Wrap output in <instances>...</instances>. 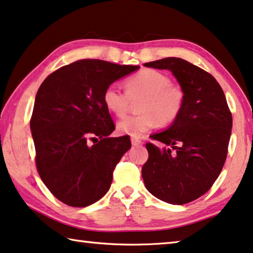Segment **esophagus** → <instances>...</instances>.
<instances>
[{
    "instance_id": "1",
    "label": "esophagus",
    "mask_w": 253,
    "mask_h": 253,
    "mask_svg": "<svg viewBox=\"0 0 253 253\" xmlns=\"http://www.w3.org/2000/svg\"><path fill=\"white\" fill-rule=\"evenodd\" d=\"M142 143V141L139 138H136V137H131V144H133L134 146H137L139 144Z\"/></svg>"
}]
</instances>
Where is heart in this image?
I'll return each instance as SVG.
<instances>
[{
  "label": "heart",
  "instance_id": "b5f03b06",
  "mask_svg": "<svg viewBox=\"0 0 253 253\" xmlns=\"http://www.w3.org/2000/svg\"><path fill=\"white\" fill-rule=\"evenodd\" d=\"M126 92L115 84L108 85L102 93L103 105L111 114L123 117L129 109L130 100L139 98V114L123 118L117 124V130L123 135L139 137L158 124L170 125L179 117L184 102V93L178 85L171 84V79L153 69L142 70L125 81Z\"/></svg>",
  "mask_w": 253,
  "mask_h": 253
}]
</instances>
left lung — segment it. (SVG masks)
<instances>
[{
	"instance_id": "left-lung-1",
	"label": "left lung",
	"mask_w": 253,
	"mask_h": 253,
	"mask_svg": "<svg viewBox=\"0 0 253 253\" xmlns=\"http://www.w3.org/2000/svg\"><path fill=\"white\" fill-rule=\"evenodd\" d=\"M144 65L171 71L183 91L184 102L167 130L150 136L169 147L146 143L148 160L142 177L156 198L183 205L206 194L218 178L227 156L232 114L218 82L200 67L177 57Z\"/></svg>"
}]
</instances>
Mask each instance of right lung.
Instances as JSON below:
<instances>
[{
    "label": "right lung",
    "mask_w": 253,
    "mask_h": 253,
    "mask_svg": "<svg viewBox=\"0 0 253 253\" xmlns=\"http://www.w3.org/2000/svg\"><path fill=\"white\" fill-rule=\"evenodd\" d=\"M139 66L81 59L49 74L35 100L30 129L36 167L56 198L72 207L98 202L129 150L127 136L110 137L115 124L103 105L108 85Z\"/></svg>",
    "instance_id": "add662e5"
}]
</instances>
